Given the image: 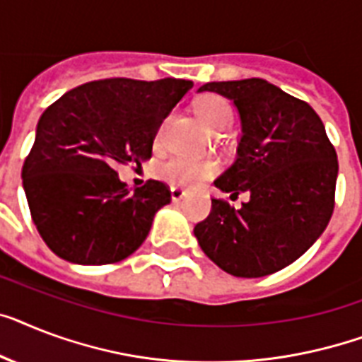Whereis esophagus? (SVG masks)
<instances>
[{
  "label": "esophagus",
  "instance_id": "1",
  "mask_svg": "<svg viewBox=\"0 0 362 362\" xmlns=\"http://www.w3.org/2000/svg\"><path fill=\"white\" fill-rule=\"evenodd\" d=\"M186 197V191L180 189V187H171V199L173 202H180L182 199Z\"/></svg>",
  "mask_w": 362,
  "mask_h": 362
}]
</instances>
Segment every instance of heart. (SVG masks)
<instances>
[{"label": "heart", "instance_id": "1", "mask_svg": "<svg viewBox=\"0 0 362 362\" xmlns=\"http://www.w3.org/2000/svg\"><path fill=\"white\" fill-rule=\"evenodd\" d=\"M195 113L202 126L211 134H221L228 130L234 122V113L228 102L221 96L208 95L202 96L195 104ZM163 128L156 134V146L161 143ZM217 173V163L206 158H186V156H173L169 160L161 161L156 175L161 180L171 184L173 187H195L201 182L208 180Z\"/></svg>", "mask_w": 362, "mask_h": 362}]
</instances>
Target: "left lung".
<instances>
[{
	"mask_svg": "<svg viewBox=\"0 0 362 362\" xmlns=\"http://www.w3.org/2000/svg\"><path fill=\"white\" fill-rule=\"evenodd\" d=\"M227 96L242 119L238 158L214 184L242 208L211 199L195 238L234 277H264L296 262L327 227L339 160L318 113L266 79L211 81L199 93Z\"/></svg>",
	"mask_w": 362,
	"mask_h": 362,
	"instance_id": "left-lung-1",
	"label": "left lung"
}]
</instances>
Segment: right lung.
Masks as SVG:
<instances>
[{
  "mask_svg": "<svg viewBox=\"0 0 362 362\" xmlns=\"http://www.w3.org/2000/svg\"><path fill=\"white\" fill-rule=\"evenodd\" d=\"M191 87L175 78L98 79L44 111L22 180L38 234L57 257L102 266L141 247L171 191L158 180L130 191L115 167L151 160L158 128Z\"/></svg>",
  "mask_w": 362,
  "mask_h": 362,
  "instance_id": "obj_1",
  "label": "right lung"
}]
</instances>
